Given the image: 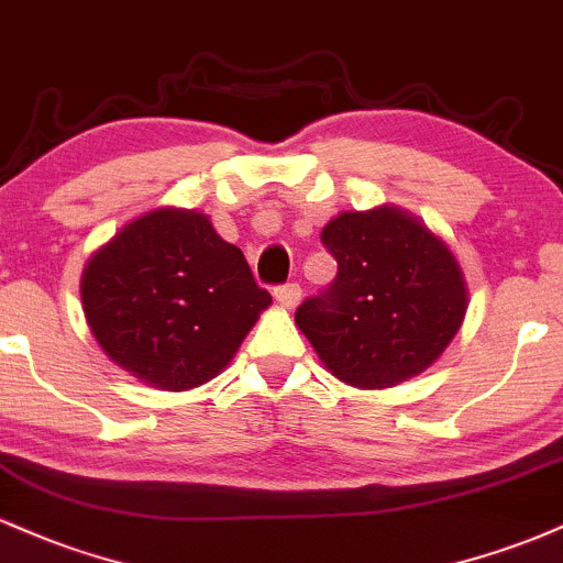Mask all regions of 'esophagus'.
I'll use <instances>...</instances> for the list:
<instances>
[{
  "instance_id": "esophagus-1",
  "label": "esophagus",
  "mask_w": 563,
  "mask_h": 563,
  "mask_svg": "<svg viewBox=\"0 0 563 563\" xmlns=\"http://www.w3.org/2000/svg\"><path fill=\"white\" fill-rule=\"evenodd\" d=\"M275 299L283 303V307H296L301 299V286L299 283H283V286L275 288Z\"/></svg>"
}]
</instances>
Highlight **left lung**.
Here are the masks:
<instances>
[{
    "instance_id": "left-lung-1",
    "label": "left lung",
    "mask_w": 563,
    "mask_h": 563,
    "mask_svg": "<svg viewBox=\"0 0 563 563\" xmlns=\"http://www.w3.org/2000/svg\"><path fill=\"white\" fill-rule=\"evenodd\" d=\"M339 273L296 309V325L335 378L384 389L429 367L468 307L455 256L397 209L339 214L320 232Z\"/></svg>"
}]
</instances>
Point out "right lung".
Masks as SVG:
<instances>
[{
  "label": "right lung",
  "mask_w": 563,
  "mask_h": 563,
  "mask_svg": "<svg viewBox=\"0 0 563 563\" xmlns=\"http://www.w3.org/2000/svg\"><path fill=\"white\" fill-rule=\"evenodd\" d=\"M269 301L243 251L196 211L134 219L81 275L97 344L124 371L169 391L214 378Z\"/></svg>",
  "instance_id": "1"
}]
</instances>
